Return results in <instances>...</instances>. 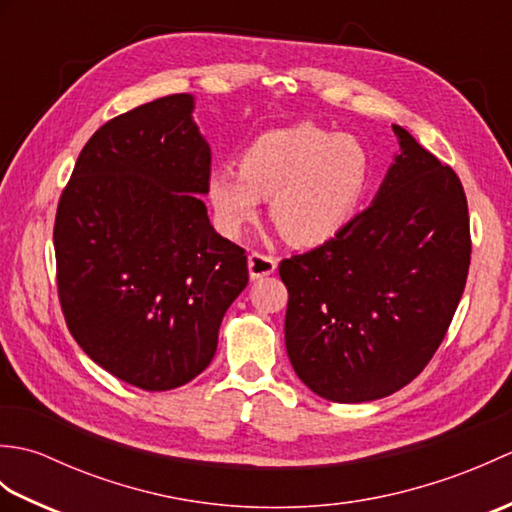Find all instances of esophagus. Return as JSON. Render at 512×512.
<instances>
[{
    "mask_svg": "<svg viewBox=\"0 0 512 512\" xmlns=\"http://www.w3.org/2000/svg\"><path fill=\"white\" fill-rule=\"evenodd\" d=\"M275 270H277V259H275L273 255L257 253V250H253V253L248 255V273H250V279L268 277V275H273Z\"/></svg>",
    "mask_w": 512,
    "mask_h": 512,
    "instance_id": "34e87169",
    "label": "esophagus"
}]
</instances>
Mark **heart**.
I'll return each mask as SVG.
<instances>
[{"mask_svg":"<svg viewBox=\"0 0 512 512\" xmlns=\"http://www.w3.org/2000/svg\"><path fill=\"white\" fill-rule=\"evenodd\" d=\"M372 169V154L356 136L299 123L257 136L239 156V171H213L209 200L222 231L239 235L270 195L281 235L295 246H317L352 222Z\"/></svg>","mask_w":512,"mask_h":512,"instance_id":"1","label":"heart"}]
</instances>
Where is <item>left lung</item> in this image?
Instances as JSON below:
<instances>
[{
  "mask_svg": "<svg viewBox=\"0 0 512 512\" xmlns=\"http://www.w3.org/2000/svg\"><path fill=\"white\" fill-rule=\"evenodd\" d=\"M400 154L374 202L339 235L284 259L286 350L332 402L409 385L436 354L471 264L469 206L449 165L394 125Z\"/></svg>",
  "mask_w": 512,
  "mask_h": 512,
  "instance_id": "8db88e82",
  "label": "left lung"
}]
</instances>
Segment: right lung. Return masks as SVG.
<instances>
[{"instance_id": "right-lung-1", "label": "right lung", "mask_w": 512, "mask_h": 512, "mask_svg": "<svg viewBox=\"0 0 512 512\" xmlns=\"http://www.w3.org/2000/svg\"><path fill=\"white\" fill-rule=\"evenodd\" d=\"M193 96H162L85 143L54 220L68 330L105 372L167 391L204 372L248 284L244 248L206 215L211 147Z\"/></svg>"}]
</instances>
